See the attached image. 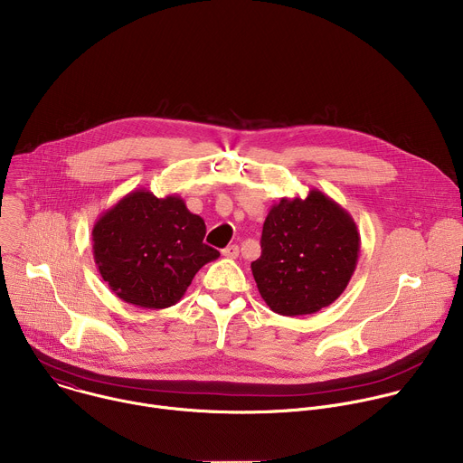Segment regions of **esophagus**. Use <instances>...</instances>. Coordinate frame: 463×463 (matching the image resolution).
Returning a JSON list of instances; mask_svg holds the SVG:
<instances>
[{
  "mask_svg": "<svg viewBox=\"0 0 463 463\" xmlns=\"http://www.w3.org/2000/svg\"><path fill=\"white\" fill-rule=\"evenodd\" d=\"M222 252H223V256H227V258H238L240 247H238V245H229V247H225Z\"/></svg>",
  "mask_w": 463,
  "mask_h": 463,
  "instance_id": "34e87169",
  "label": "esophagus"
}]
</instances>
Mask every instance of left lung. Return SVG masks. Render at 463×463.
<instances>
[{"label": "left lung", "instance_id": "8db88e82", "mask_svg": "<svg viewBox=\"0 0 463 463\" xmlns=\"http://www.w3.org/2000/svg\"><path fill=\"white\" fill-rule=\"evenodd\" d=\"M261 254L250 263L258 291L279 315H311L346 289L361 250L354 218L313 188L282 197L261 231Z\"/></svg>", "mask_w": 463, "mask_h": 463}]
</instances>
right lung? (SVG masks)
I'll list each match as a JSON object with an SVG mask.
<instances>
[{"label": "right lung", "instance_id": "1", "mask_svg": "<svg viewBox=\"0 0 463 463\" xmlns=\"http://www.w3.org/2000/svg\"><path fill=\"white\" fill-rule=\"evenodd\" d=\"M205 232L203 218L179 195L131 190L93 225V258L120 300L163 309L177 304L195 273L220 256L203 243Z\"/></svg>", "mask_w": 463, "mask_h": 463}]
</instances>
